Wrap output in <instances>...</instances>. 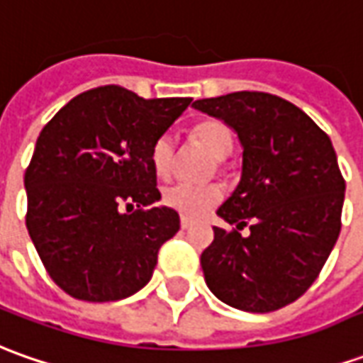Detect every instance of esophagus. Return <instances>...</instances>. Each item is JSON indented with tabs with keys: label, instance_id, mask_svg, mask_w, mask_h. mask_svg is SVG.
Masks as SVG:
<instances>
[{
	"label": "esophagus",
	"instance_id": "esophagus-1",
	"mask_svg": "<svg viewBox=\"0 0 363 363\" xmlns=\"http://www.w3.org/2000/svg\"><path fill=\"white\" fill-rule=\"evenodd\" d=\"M192 220L191 218H186V216H181V228L182 230H186V228H191Z\"/></svg>",
	"mask_w": 363,
	"mask_h": 363
}]
</instances>
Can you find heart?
<instances>
[{"label": "heart", "instance_id": "obj_1", "mask_svg": "<svg viewBox=\"0 0 363 363\" xmlns=\"http://www.w3.org/2000/svg\"><path fill=\"white\" fill-rule=\"evenodd\" d=\"M192 137L202 143L218 161L226 159L233 150V135L228 127L216 119L201 121L194 125ZM174 162V143L171 135H161L150 147V164L157 177L167 179ZM223 201V189L216 184H189L179 182L162 191V204L182 216L199 218Z\"/></svg>", "mask_w": 363, "mask_h": 363}]
</instances>
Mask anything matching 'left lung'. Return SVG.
<instances>
[{
    "label": "left lung",
    "mask_w": 363,
    "mask_h": 363,
    "mask_svg": "<svg viewBox=\"0 0 363 363\" xmlns=\"http://www.w3.org/2000/svg\"><path fill=\"white\" fill-rule=\"evenodd\" d=\"M194 109L224 121L242 145V177L202 252L206 286L224 304L264 314L292 304L326 264L342 228L346 182L332 140L286 99L238 91ZM246 223L248 237L240 234Z\"/></svg>",
    "instance_id": "8db88e82"
}]
</instances>
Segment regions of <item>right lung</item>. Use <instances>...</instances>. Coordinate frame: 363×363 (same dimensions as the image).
<instances>
[{
	"label": "right lung",
	"instance_id": "add662e5",
	"mask_svg": "<svg viewBox=\"0 0 363 363\" xmlns=\"http://www.w3.org/2000/svg\"><path fill=\"white\" fill-rule=\"evenodd\" d=\"M191 101L105 85L71 99L39 133L26 171V224L69 296L115 302L150 280L159 248L181 228L177 211L152 206L161 192L150 147Z\"/></svg>",
	"mask_w": 363,
	"mask_h": 363
}]
</instances>
